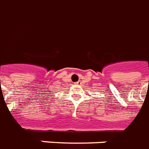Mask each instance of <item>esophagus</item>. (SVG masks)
I'll return each instance as SVG.
<instances>
[{"mask_svg": "<svg viewBox=\"0 0 149 149\" xmlns=\"http://www.w3.org/2000/svg\"><path fill=\"white\" fill-rule=\"evenodd\" d=\"M75 84H76V85H77V86H79V84H80V83H79V82H77V83H75Z\"/></svg>", "mask_w": 149, "mask_h": 149, "instance_id": "esophagus-1", "label": "esophagus"}]
</instances>
